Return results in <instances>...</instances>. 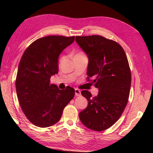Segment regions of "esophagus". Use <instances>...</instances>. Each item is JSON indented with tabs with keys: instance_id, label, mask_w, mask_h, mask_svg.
<instances>
[{
	"instance_id": "1",
	"label": "esophagus",
	"mask_w": 153,
	"mask_h": 153,
	"mask_svg": "<svg viewBox=\"0 0 153 153\" xmlns=\"http://www.w3.org/2000/svg\"><path fill=\"white\" fill-rule=\"evenodd\" d=\"M75 95H76V97H79V96L81 95V92H80V90L78 89H75Z\"/></svg>"
}]
</instances>
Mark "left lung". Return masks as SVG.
<instances>
[{"mask_svg": "<svg viewBox=\"0 0 153 153\" xmlns=\"http://www.w3.org/2000/svg\"><path fill=\"white\" fill-rule=\"evenodd\" d=\"M76 41L88 58V79L92 77L98 89L95 97L88 90L81 92L88 104L79 113V120L92 130H105L120 119L128 101L131 77L128 59L121 45L102 36H76Z\"/></svg>", "mask_w": 153, "mask_h": 153, "instance_id": "obj_1", "label": "left lung"}]
</instances>
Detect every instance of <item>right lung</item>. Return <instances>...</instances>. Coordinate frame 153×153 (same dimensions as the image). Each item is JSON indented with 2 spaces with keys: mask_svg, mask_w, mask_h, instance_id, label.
Masks as SVG:
<instances>
[{
  "mask_svg": "<svg viewBox=\"0 0 153 153\" xmlns=\"http://www.w3.org/2000/svg\"><path fill=\"white\" fill-rule=\"evenodd\" d=\"M74 40L75 36H46L32 42L23 54L16 92L23 112L36 126L46 128L57 123L74 97L73 88L62 90L50 84L51 76L58 74L59 55Z\"/></svg>",
  "mask_w": 153,
  "mask_h": 153,
  "instance_id": "right-lung-1",
  "label": "right lung"
}]
</instances>
